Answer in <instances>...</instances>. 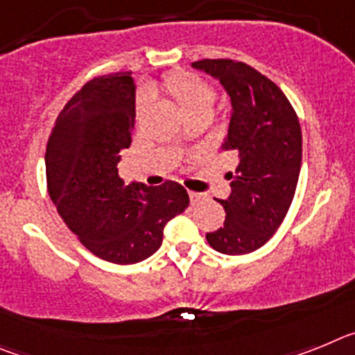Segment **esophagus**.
I'll use <instances>...</instances> for the list:
<instances>
[{
  "label": "esophagus",
  "mask_w": 355,
  "mask_h": 355,
  "mask_svg": "<svg viewBox=\"0 0 355 355\" xmlns=\"http://www.w3.org/2000/svg\"><path fill=\"white\" fill-rule=\"evenodd\" d=\"M188 196H190V202H192V205H199L200 200L205 199L202 193H197V192H188Z\"/></svg>",
  "instance_id": "34e87169"
}]
</instances>
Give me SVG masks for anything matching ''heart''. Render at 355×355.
Listing matches in <instances>:
<instances>
[{
  "mask_svg": "<svg viewBox=\"0 0 355 355\" xmlns=\"http://www.w3.org/2000/svg\"><path fill=\"white\" fill-rule=\"evenodd\" d=\"M159 89L171 97L184 117L197 114V112H211L216 97L211 85H208L205 80H200V78L184 71H175L165 74L162 81H159ZM146 105L147 97L140 96L137 99V106H135L137 115L142 114L144 110H146Z\"/></svg>",
  "mask_w": 355,
  "mask_h": 355,
  "instance_id": "heart-1",
  "label": "heart"
}]
</instances>
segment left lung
Instances as JSON below:
<instances>
[{
  "mask_svg": "<svg viewBox=\"0 0 355 355\" xmlns=\"http://www.w3.org/2000/svg\"><path fill=\"white\" fill-rule=\"evenodd\" d=\"M192 67L227 90L233 112L222 147L238 156L236 171L225 175L231 196L218 200L224 225L206 240L229 256L254 252L274 236L293 200L302 163L299 117L283 90L243 62L206 58Z\"/></svg>",
  "mask_w": 355,
  "mask_h": 355,
  "instance_id": "obj_1",
  "label": "left lung"
}]
</instances>
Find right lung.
<instances>
[{
	"label": "right lung",
	"instance_id": "obj_1",
	"mask_svg": "<svg viewBox=\"0 0 355 355\" xmlns=\"http://www.w3.org/2000/svg\"><path fill=\"white\" fill-rule=\"evenodd\" d=\"M131 72L97 76L56 117L46 147V180L60 216L97 258L131 265L159 249L163 227L190 205L181 184H124L122 149L135 128Z\"/></svg>",
	"mask_w": 355,
	"mask_h": 355
}]
</instances>
